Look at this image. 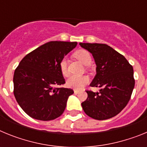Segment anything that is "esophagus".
<instances>
[{
	"label": "esophagus",
	"mask_w": 147,
	"mask_h": 147,
	"mask_svg": "<svg viewBox=\"0 0 147 147\" xmlns=\"http://www.w3.org/2000/svg\"><path fill=\"white\" fill-rule=\"evenodd\" d=\"M74 93H75V94H78V93H80V91H79V90H74Z\"/></svg>",
	"instance_id": "34e87169"
}]
</instances>
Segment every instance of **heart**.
<instances>
[{
  "label": "heart",
  "instance_id": "1",
  "mask_svg": "<svg viewBox=\"0 0 147 147\" xmlns=\"http://www.w3.org/2000/svg\"><path fill=\"white\" fill-rule=\"evenodd\" d=\"M74 56L78 60L85 65H89L92 62L91 55L87 50L82 49V50L77 51L74 54ZM59 67H60L61 72L63 76H67L69 74V72L67 70V60L65 58H63L61 60L60 63H59ZM88 82H89V78L87 76L72 75L67 80L66 85L67 87L73 88V89L80 90L85 85H87Z\"/></svg>",
  "mask_w": 147,
  "mask_h": 147
}]
</instances>
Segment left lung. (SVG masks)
Here are the masks:
<instances>
[{
  "label": "left lung",
  "instance_id": "obj_1",
  "mask_svg": "<svg viewBox=\"0 0 147 147\" xmlns=\"http://www.w3.org/2000/svg\"><path fill=\"white\" fill-rule=\"evenodd\" d=\"M80 45L91 53L96 65V74L90 85L100 88L96 93L87 90L88 98L82 103L83 110L96 120L114 117L130 99L135 86L133 67L124 56L106 44Z\"/></svg>",
  "mask_w": 147,
  "mask_h": 147
}]
</instances>
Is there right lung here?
<instances>
[{
    "instance_id": "add662e5",
    "label": "right lung",
    "mask_w": 147,
    "mask_h": 147,
    "mask_svg": "<svg viewBox=\"0 0 147 147\" xmlns=\"http://www.w3.org/2000/svg\"><path fill=\"white\" fill-rule=\"evenodd\" d=\"M76 42L51 41L23 58L15 71L14 95L23 111L34 119L54 120L66 107L71 88H54L65 83L59 63Z\"/></svg>"
}]
</instances>
